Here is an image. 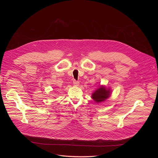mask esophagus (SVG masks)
<instances>
[{"mask_svg":"<svg viewBox=\"0 0 158 158\" xmlns=\"http://www.w3.org/2000/svg\"><path fill=\"white\" fill-rule=\"evenodd\" d=\"M79 82H78V81H76V80H74L73 81V84L74 85H76V86H78V85H79Z\"/></svg>","mask_w":158,"mask_h":158,"instance_id":"1","label":"esophagus"}]
</instances>
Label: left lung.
I'll list each match as a JSON object with an SVG mask.
<instances>
[{
    "instance_id": "left-lung-1",
    "label": "left lung",
    "mask_w": 158,
    "mask_h": 158,
    "mask_svg": "<svg viewBox=\"0 0 158 158\" xmlns=\"http://www.w3.org/2000/svg\"><path fill=\"white\" fill-rule=\"evenodd\" d=\"M110 95H111L110 89H107L103 85H102L92 94V98L96 103H100L106 101Z\"/></svg>"
}]
</instances>
